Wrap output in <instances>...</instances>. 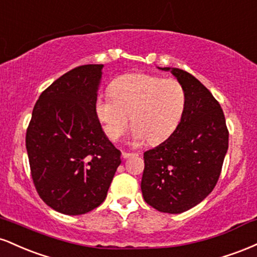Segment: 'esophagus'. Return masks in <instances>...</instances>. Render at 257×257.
Instances as JSON below:
<instances>
[{"instance_id":"esophagus-1","label":"esophagus","mask_w":257,"mask_h":257,"mask_svg":"<svg viewBox=\"0 0 257 257\" xmlns=\"http://www.w3.org/2000/svg\"><path fill=\"white\" fill-rule=\"evenodd\" d=\"M132 156H137V153H134V152H122V157L123 158H129V157H132Z\"/></svg>"}]
</instances>
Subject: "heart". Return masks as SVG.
Listing matches in <instances>:
<instances>
[{"label": "heart", "mask_w": 257, "mask_h": 257, "mask_svg": "<svg viewBox=\"0 0 257 257\" xmlns=\"http://www.w3.org/2000/svg\"><path fill=\"white\" fill-rule=\"evenodd\" d=\"M110 96H99L95 111L104 131L116 141L128 128L129 116L135 141L157 144L175 132L186 108L184 85L173 78L146 73H125L111 82Z\"/></svg>", "instance_id": "obj_1"}]
</instances>
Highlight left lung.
<instances>
[{
    "instance_id": "obj_1",
    "label": "left lung",
    "mask_w": 257,
    "mask_h": 257,
    "mask_svg": "<svg viewBox=\"0 0 257 257\" xmlns=\"http://www.w3.org/2000/svg\"><path fill=\"white\" fill-rule=\"evenodd\" d=\"M172 72L186 90L185 113L166 141L144 153L141 191L152 208L180 214L216 186L228 149V129L213 94L191 73L180 69Z\"/></svg>"
}]
</instances>
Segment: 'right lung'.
<instances>
[{"instance_id": "right-lung-1", "label": "right lung", "mask_w": 257, "mask_h": 257, "mask_svg": "<svg viewBox=\"0 0 257 257\" xmlns=\"http://www.w3.org/2000/svg\"><path fill=\"white\" fill-rule=\"evenodd\" d=\"M104 65L75 67L42 91L26 131L31 178L38 196L66 215L104 202L120 152L102 132L95 102Z\"/></svg>"}]
</instances>
